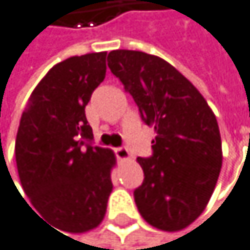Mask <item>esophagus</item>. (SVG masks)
I'll use <instances>...</instances> for the list:
<instances>
[{
    "instance_id": "obj_1",
    "label": "esophagus",
    "mask_w": 250,
    "mask_h": 250,
    "mask_svg": "<svg viewBox=\"0 0 250 250\" xmlns=\"http://www.w3.org/2000/svg\"><path fill=\"white\" fill-rule=\"evenodd\" d=\"M114 152H116V157H118L121 161H125V160H129L131 158V154H129V151L126 149V147H116L114 149Z\"/></svg>"
}]
</instances>
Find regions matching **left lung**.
<instances>
[{
  "label": "left lung",
  "instance_id": "8db88e82",
  "mask_svg": "<svg viewBox=\"0 0 250 250\" xmlns=\"http://www.w3.org/2000/svg\"><path fill=\"white\" fill-rule=\"evenodd\" d=\"M107 62L155 132L152 157L137 158L145 173L134 191L139 213L157 229L181 231L202 214L219 179L223 157L216 116L166 60L116 49Z\"/></svg>",
  "mask_w": 250,
  "mask_h": 250
}]
</instances>
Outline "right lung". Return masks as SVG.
I'll return each mask as SVG.
<instances>
[{
  "instance_id": "add662e5",
  "label": "right lung",
  "mask_w": 250,
  "mask_h": 250,
  "mask_svg": "<svg viewBox=\"0 0 250 250\" xmlns=\"http://www.w3.org/2000/svg\"><path fill=\"white\" fill-rule=\"evenodd\" d=\"M105 59L107 52H90L52 66L33 90L18 128L22 188L39 214L71 234L101 225L113 190L116 155L87 143L93 132L85 119L92 92L105 78Z\"/></svg>"
}]
</instances>
